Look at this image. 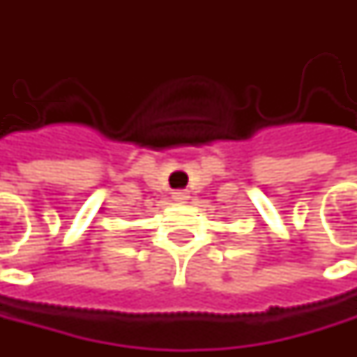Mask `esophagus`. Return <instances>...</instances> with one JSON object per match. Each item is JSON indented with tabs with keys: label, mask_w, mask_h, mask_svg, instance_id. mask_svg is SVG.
<instances>
[{
	"label": "esophagus",
	"mask_w": 357,
	"mask_h": 357,
	"mask_svg": "<svg viewBox=\"0 0 357 357\" xmlns=\"http://www.w3.org/2000/svg\"><path fill=\"white\" fill-rule=\"evenodd\" d=\"M172 199L176 200V202H185V200H188V192L186 190H174Z\"/></svg>",
	"instance_id": "1"
}]
</instances>
